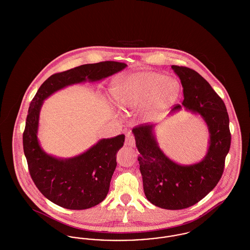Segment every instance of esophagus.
<instances>
[{"instance_id":"34e87169","label":"esophagus","mask_w":250,"mask_h":250,"mask_svg":"<svg viewBox=\"0 0 250 250\" xmlns=\"http://www.w3.org/2000/svg\"><path fill=\"white\" fill-rule=\"evenodd\" d=\"M125 145L130 146V147H134L135 146V138H134V136L131 134L130 132L126 134Z\"/></svg>"}]
</instances>
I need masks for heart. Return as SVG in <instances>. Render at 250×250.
Returning a JSON list of instances; mask_svg holds the SVG:
<instances>
[{"instance_id":"1","label":"heart","mask_w":250,"mask_h":250,"mask_svg":"<svg viewBox=\"0 0 250 250\" xmlns=\"http://www.w3.org/2000/svg\"><path fill=\"white\" fill-rule=\"evenodd\" d=\"M111 93L123 108H137L144 104L145 117L152 118L176 100L179 84L158 72H138L118 81Z\"/></svg>"}]
</instances>
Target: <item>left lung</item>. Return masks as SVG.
<instances>
[{"instance_id": "8db88e82", "label": "left lung", "mask_w": 250, "mask_h": 250, "mask_svg": "<svg viewBox=\"0 0 250 250\" xmlns=\"http://www.w3.org/2000/svg\"><path fill=\"white\" fill-rule=\"evenodd\" d=\"M184 88L183 106L199 113L210 131V146L202 162L181 166L162 153L153 136V125L141 124L133 128L147 200L167 210L188 208L213 190L221 178L230 147L229 119L226 106L198 72L187 66L171 65ZM182 107L173 106L172 111Z\"/></svg>"}]
</instances>
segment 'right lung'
<instances>
[{
    "mask_svg": "<svg viewBox=\"0 0 250 250\" xmlns=\"http://www.w3.org/2000/svg\"><path fill=\"white\" fill-rule=\"evenodd\" d=\"M127 65L106 61L83 64L51 75L40 86L28 110L23 132L24 155L36 188L50 202L71 210H83L103 202L117 165L116 154L125 135L104 139L83 155L62 160L47 155L39 146L36 133L43 100L60 89L90 80L99 81Z\"/></svg>",
    "mask_w": 250,
    "mask_h": 250,
    "instance_id": "right-lung-1",
    "label": "right lung"
}]
</instances>
